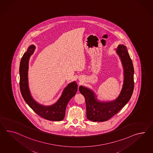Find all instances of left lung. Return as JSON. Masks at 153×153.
<instances>
[{
  "label": "left lung",
  "instance_id": "1",
  "mask_svg": "<svg viewBox=\"0 0 153 153\" xmlns=\"http://www.w3.org/2000/svg\"><path fill=\"white\" fill-rule=\"evenodd\" d=\"M117 53L121 59L124 69V82L118 98L111 102H99L94 91L80 86L79 91L84 97L86 117L92 122H105L112 118L129 101L134 90V67L132 60L124 45H119Z\"/></svg>",
  "mask_w": 153,
  "mask_h": 153
}]
</instances>
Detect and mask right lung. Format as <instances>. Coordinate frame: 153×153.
Segmentation results:
<instances>
[{
    "mask_svg": "<svg viewBox=\"0 0 153 153\" xmlns=\"http://www.w3.org/2000/svg\"><path fill=\"white\" fill-rule=\"evenodd\" d=\"M35 48L34 45H30L20 60L19 85L21 94L27 105L40 117L48 120L61 121L65 117L68 102L74 96L78 90V85L75 82L69 84L63 90L58 102L52 105L44 106L35 102L30 93L27 79L29 60Z\"/></svg>",
    "mask_w": 153,
    "mask_h": 153,
    "instance_id": "add662e5",
    "label": "right lung"
}]
</instances>
